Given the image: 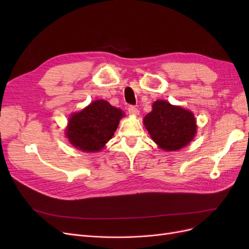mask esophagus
<instances>
[{
  "label": "esophagus",
  "instance_id": "34e87169",
  "mask_svg": "<svg viewBox=\"0 0 249 249\" xmlns=\"http://www.w3.org/2000/svg\"><path fill=\"white\" fill-rule=\"evenodd\" d=\"M127 111H129V113L132 115H138L139 114L138 108L135 107V106H132V105H131V106H129V108H127Z\"/></svg>",
  "mask_w": 249,
  "mask_h": 249
}]
</instances>
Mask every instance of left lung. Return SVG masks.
I'll use <instances>...</instances> for the list:
<instances>
[{"label": "left lung", "mask_w": 249, "mask_h": 249, "mask_svg": "<svg viewBox=\"0 0 249 249\" xmlns=\"http://www.w3.org/2000/svg\"><path fill=\"white\" fill-rule=\"evenodd\" d=\"M143 124L152 139L165 150H178L186 146L196 133L193 113L172 106L166 101L155 102Z\"/></svg>", "instance_id": "left-lung-1"}]
</instances>
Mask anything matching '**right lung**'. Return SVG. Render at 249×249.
I'll return each instance as SVG.
<instances>
[{
	"mask_svg": "<svg viewBox=\"0 0 249 249\" xmlns=\"http://www.w3.org/2000/svg\"><path fill=\"white\" fill-rule=\"evenodd\" d=\"M122 117L120 109L104 100L95 101L71 115L66 136L83 152H99L114 135Z\"/></svg>",
	"mask_w": 249,
	"mask_h": 249,
	"instance_id": "1",
	"label": "right lung"
}]
</instances>
